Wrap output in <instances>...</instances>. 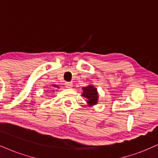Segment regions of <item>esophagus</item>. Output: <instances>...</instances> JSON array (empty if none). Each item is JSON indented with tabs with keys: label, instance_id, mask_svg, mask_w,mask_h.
Here are the masks:
<instances>
[{
	"label": "esophagus",
	"instance_id": "1",
	"mask_svg": "<svg viewBox=\"0 0 158 158\" xmlns=\"http://www.w3.org/2000/svg\"><path fill=\"white\" fill-rule=\"evenodd\" d=\"M65 86L66 88H71L73 86V83L72 82H65Z\"/></svg>",
	"mask_w": 158,
	"mask_h": 158
}]
</instances>
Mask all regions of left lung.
<instances>
[{"label": "left lung", "mask_w": 158, "mask_h": 158, "mask_svg": "<svg viewBox=\"0 0 158 158\" xmlns=\"http://www.w3.org/2000/svg\"><path fill=\"white\" fill-rule=\"evenodd\" d=\"M83 94L82 96L85 97L86 98L88 99L87 103L89 106H93L96 104L98 102V93L96 88L93 86L89 85L87 87H83Z\"/></svg>", "instance_id": "left-lung-1"}]
</instances>
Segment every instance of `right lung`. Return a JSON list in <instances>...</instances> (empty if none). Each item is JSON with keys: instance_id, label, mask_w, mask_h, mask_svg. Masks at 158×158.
<instances>
[{"instance_id": "right-lung-1", "label": "right lung", "mask_w": 158, "mask_h": 158, "mask_svg": "<svg viewBox=\"0 0 158 158\" xmlns=\"http://www.w3.org/2000/svg\"><path fill=\"white\" fill-rule=\"evenodd\" d=\"M53 87H57V86H56V85H54V86H53Z\"/></svg>"}]
</instances>
